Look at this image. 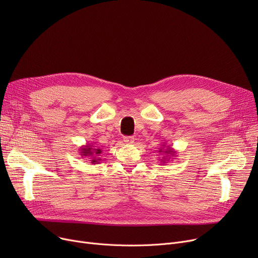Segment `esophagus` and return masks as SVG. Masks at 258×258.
<instances>
[{
  "label": "esophagus",
  "instance_id": "esophagus-1",
  "mask_svg": "<svg viewBox=\"0 0 258 258\" xmlns=\"http://www.w3.org/2000/svg\"><path fill=\"white\" fill-rule=\"evenodd\" d=\"M123 141H124V143H126V144H132V143H134L135 139H134V137H124V138H123Z\"/></svg>",
  "mask_w": 258,
  "mask_h": 258
}]
</instances>
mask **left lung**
Masks as SVG:
<instances>
[{
  "label": "left lung",
  "instance_id": "left-lung-1",
  "mask_svg": "<svg viewBox=\"0 0 258 258\" xmlns=\"http://www.w3.org/2000/svg\"><path fill=\"white\" fill-rule=\"evenodd\" d=\"M161 155H163V157L161 158V162L162 164H165L167 163V162L173 158V157H177V151H174L173 148L171 147V145H166V144H163L158 151Z\"/></svg>",
  "mask_w": 258,
  "mask_h": 258
}]
</instances>
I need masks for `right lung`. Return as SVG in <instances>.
<instances>
[{
    "mask_svg": "<svg viewBox=\"0 0 258 258\" xmlns=\"http://www.w3.org/2000/svg\"><path fill=\"white\" fill-rule=\"evenodd\" d=\"M101 150L99 147L95 146L94 143H87L86 145L80 146L79 148V154L81 158H89L91 159L92 164H97L99 163L100 158L99 155L101 154Z\"/></svg>",
    "mask_w": 258,
    "mask_h": 258,
    "instance_id": "obj_1",
    "label": "right lung"
}]
</instances>
